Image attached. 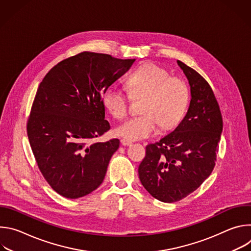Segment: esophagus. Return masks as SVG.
<instances>
[{
  "instance_id": "34e87169",
  "label": "esophagus",
  "mask_w": 251,
  "mask_h": 251,
  "mask_svg": "<svg viewBox=\"0 0 251 251\" xmlns=\"http://www.w3.org/2000/svg\"><path fill=\"white\" fill-rule=\"evenodd\" d=\"M121 144L123 145V146H130L131 144H132V142L130 141V140H128V139H122L121 140Z\"/></svg>"
}]
</instances>
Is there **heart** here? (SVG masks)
Instances as JSON below:
<instances>
[{"mask_svg": "<svg viewBox=\"0 0 251 251\" xmlns=\"http://www.w3.org/2000/svg\"><path fill=\"white\" fill-rule=\"evenodd\" d=\"M127 84L132 96L145 95L141 103L142 114L133 116L119 125L115 132L128 140L148 138L157 132L158 126L168 130L184 117L190 89L181 78L173 77L169 71L155 63H144L128 76ZM130 95L116 84L107 87L102 103L114 118L123 119L130 106Z\"/></svg>", "mask_w": 251, "mask_h": 251, "instance_id": "1", "label": "heart"}]
</instances>
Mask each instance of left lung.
<instances>
[{
  "mask_svg": "<svg viewBox=\"0 0 251 251\" xmlns=\"http://www.w3.org/2000/svg\"><path fill=\"white\" fill-rule=\"evenodd\" d=\"M191 86V102L182 122L167 136L146 146L138 173L141 184L164 202L181 201L211 174L223 131L218 100L208 82L177 60Z\"/></svg>",
  "mask_w": 251,
  "mask_h": 251,
  "instance_id": "8db88e82",
  "label": "left lung"
}]
</instances>
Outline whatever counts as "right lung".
<instances>
[{"label": "right lung", "instance_id": "obj_1", "mask_svg": "<svg viewBox=\"0 0 251 251\" xmlns=\"http://www.w3.org/2000/svg\"><path fill=\"white\" fill-rule=\"evenodd\" d=\"M134 61L83 51L58 62L41 82L26 132L41 173L60 196L78 199L102 184L120 144L91 142L110 129L102 95Z\"/></svg>", "mask_w": 251, "mask_h": 251}]
</instances>
